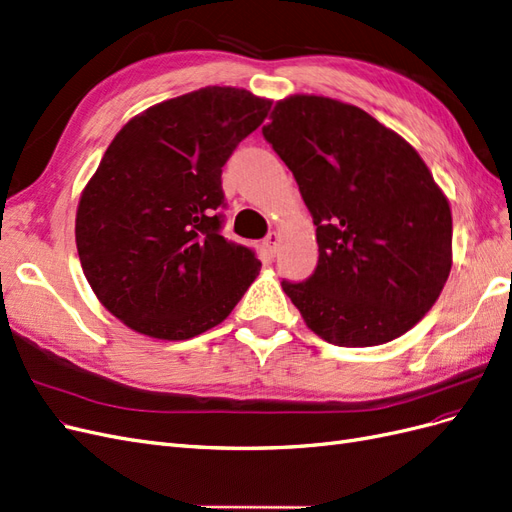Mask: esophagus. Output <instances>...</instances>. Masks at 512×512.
Instances as JSON below:
<instances>
[{"mask_svg":"<svg viewBox=\"0 0 512 512\" xmlns=\"http://www.w3.org/2000/svg\"><path fill=\"white\" fill-rule=\"evenodd\" d=\"M265 245H267V250L271 254H275L277 252V245H280V235H277V232H269L267 239H265Z\"/></svg>","mask_w":512,"mask_h":512,"instance_id":"1","label":"esophagus"}]
</instances>
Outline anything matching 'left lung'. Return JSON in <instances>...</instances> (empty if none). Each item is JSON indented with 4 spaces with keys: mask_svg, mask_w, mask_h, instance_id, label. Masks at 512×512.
I'll use <instances>...</instances> for the list:
<instances>
[{
    "mask_svg": "<svg viewBox=\"0 0 512 512\" xmlns=\"http://www.w3.org/2000/svg\"><path fill=\"white\" fill-rule=\"evenodd\" d=\"M312 213L318 265L282 282L324 342L380 346L438 301L453 265L448 200L416 149L363 108L290 96L262 128Z\"/></svg>",
    "mask_w": 512,
    "mask_h": 512,
    "instance_id": "1",
    "label": "left lung"
}]
</instances>
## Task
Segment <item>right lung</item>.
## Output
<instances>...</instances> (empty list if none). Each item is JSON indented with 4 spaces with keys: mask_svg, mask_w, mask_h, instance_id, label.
<instances>
[{
    "mask_svg": "<svg viewBox=\"0 0 512 512\" xmlns=\"http://www.w3.org/2000/svg\"><path fill=\"white\" fill-rule=\"evenodd\" d=\"M269 108L203 87L147 108L108 145L76 209V250L100 303L136 333H205L256 280L254 250L220 232L222 166Z\"/></svg>",
    "mask_w": 512,
    "mask_h": 512,
    "instance_id": "1",
    "label": "right lung"
}]
</instances>
